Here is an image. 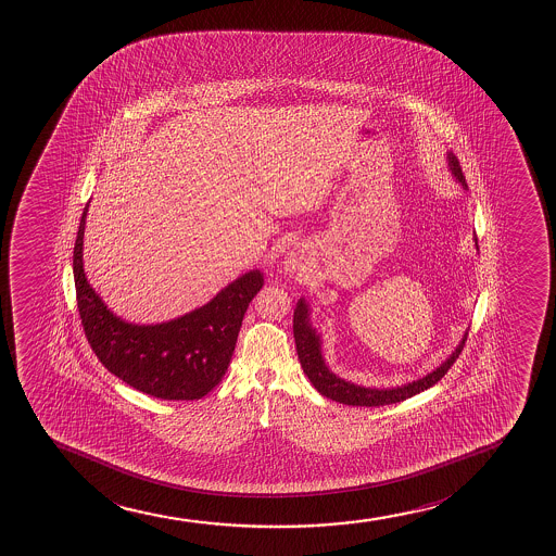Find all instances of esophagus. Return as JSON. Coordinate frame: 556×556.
<instances>
[{"label":"esophagus","mask_w":556,"mask_h":556,"mask_svg":"<svg viewBox=\"0 0 556 556\" xmlns=\"http://www.w3.org/2000/svg\"><path fill=\"white\" fill-rule=\"evenodd\" d=\"M301 269H303V256L298 255V253H288L287 258H285V271L293 277V275H300Z\"/></svg>","instance_id":"34e87169"}]
</instances>
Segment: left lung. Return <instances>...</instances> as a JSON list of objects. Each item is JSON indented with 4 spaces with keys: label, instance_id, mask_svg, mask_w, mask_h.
<instances>
[{
    "label": "left lung",
    "instance_id": "1",
    "mask_svg": "<svg viewBox=\"0 0 556 556\" xmlns=\"http://www.w3.org/2000/svg\"><path fill=\"white\" fill-rule=\"evenodd\" d=\"M447 166H450L451 175L460 182L462 188L468 190L460 163L453 153H447ZM475 245H477V238H475ZM477 250H479V245H477ZM293 338H295V350L300 356L301 368L308 377V381L313 382V387L327 400L350 406H384L401 403L416 393L424 392L427 388L434 387L443 375L450 371L451 366L460 355L464 343L468 340V331L464 332L455 351L437 369H432L431 374L424 375L416 381L392 388L363 387V384L345 381L337 374H332L329 366L325 364L321 337L311 324V306L306 303L305 298L298 301L295 311H293Z\"/></svg>",
    "mask_w": 556,
    "mask_h": 556
}]
</instances>
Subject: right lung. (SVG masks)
Segmentation results:
<instances>
[{
    "mask_svg": "<svg viewBox=\"0 0 556 556\" xmlns=\"http://www.w3.org/2000/svg\"><path fill=\"white\" fill-rule=\"evenodd\" d=\"M88 203L75 238L74 281L90 348L111 374L138 392L166 401L201 400L227 371L243 314L263 288L264 275L261 269H250L222 288L206 305L179 318L129 324L111 313L87 281L83 237Z\"/></svg>",
    "mask_w": 556,
    "mask_h": 556,
    "instance_id": "obj_1",
    "label": "right lung"
}]
</instances>
